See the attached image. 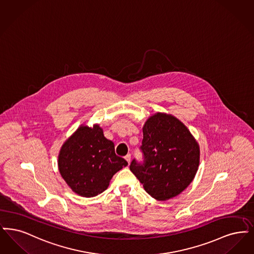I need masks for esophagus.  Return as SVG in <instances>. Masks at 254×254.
Returning a JSON list of instances; mask_svg holds the SVG:
<instances>
[{
  "label": "esophagus",
  "instance_id": "esophagus-1",
  "mask_svg": "<svg viewBox=\"0 0 254 254\" xmlns=\"http://www.w3.org/2000/svg\"><path fill=\"white\" fill-rule=\"evenodd\" d=\"M125 159H126V161L128 163H130V161H131V155H125Z\"/></svg>",
  "mask_w": 254,
  "mask_h": 254
}]
</instances>
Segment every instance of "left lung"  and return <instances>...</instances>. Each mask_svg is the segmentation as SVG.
Wrapping results in <instances>:
<instances>
[{"label": "left lung", "mask_w": 254, "mask_h": 254, "mask_svg": "<svg viewBox=\"0 0 254 254\" xmlns=\"http://www.w3.org/2000/svg\"><path fill=\"white\" fill-rule=\"evenodd\" d=\"M143 163L133 159L130 170L153 198L168 200L182 192L198 170L200 149L176 117L156 113L143 126Z\"/></svg>", "instance_id": "obj_1"}]
</instances>
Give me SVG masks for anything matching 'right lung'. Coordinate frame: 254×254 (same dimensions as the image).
<instances>
[{
    "label": "right lung",
    "mask_w": 254,
    "mask_h": 254,
    "mask_svg": "<svg viewBox=\"0 0 254 254\" xmlns=\"http://www.w3.org/2000/svg\"><path fill=\"white\" fill-rule=\"evenodd\" d=\"M128 165L115 153L99 124L81 125L62 146L58 166L67 185L78 195L93 197L104 191L113 176Z\"/></svg>",
    "instance_id": "right-lung-1"
}]
</instances>
